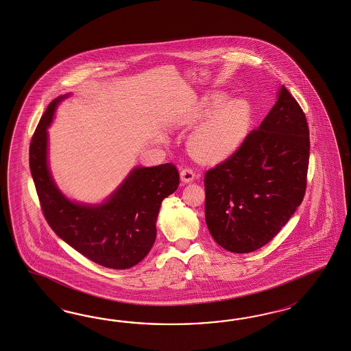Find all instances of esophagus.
Instances as JSON below:
<instances>
[{"label": "esophagus", "mask_w": 351, "mask_h": 351, "mask_svg": "<svg viewBox=\"0 0 351 351\" xmlns=\"http://www.w3.org/2000/svg\"><path fill=\"white\" fill-rule=\"evenodd\" d=\"M196 178V173L191 168H184L180 171V180L183 183H190Z\"/></svg>", "instance_id": "obj_1"}]
</instances>
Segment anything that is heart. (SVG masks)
I'll return each mask as SVG.
<instances>
[{
	"label": "heart",
	"instance_id": "1",
	"mask_svg": "<svg viewBox=\"0 0 351 351\" xmlns=\"http://www.w3.org/2000/svg\"><path fill=\"white\" fill-rule=\"evenodd\" d=\"M191 134L189 149L195 159L215 164L230 158L249 136L252 121L250 104L243 99H230L224 93H213L202 99L184 123L195 125L205 118Z\"/></svg>",
	"mask_w": 351,
	"mask_h": 351
}]
</instances>
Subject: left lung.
I'll return each mask as SVG.
<instances>
[{
    "instance_id": "obj_1",
    "label": "left lung",
    "mask_w": 351,
    "mask_h": 351,
    "mask_svg": "<svg viewBox=\"0 0 351 351\" xmlns=\"http://www.w3.org/2000/svg\"><path fill=\"white\" fill-rule=\"evenodd\" d=\"M309 150L305 114L282 84L261 127L205 173V221L219 246L245 254L277 236L304 199Z\"/></svg>"
}]
</instances>
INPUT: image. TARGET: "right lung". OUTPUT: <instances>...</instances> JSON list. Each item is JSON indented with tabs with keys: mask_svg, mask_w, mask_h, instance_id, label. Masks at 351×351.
Returning <instances> with one entry per match:
<instances>
[{
	"mask_svg": "<svg viewBox=\"0 0 351 351\" xmlns=\"http://www.w3.org/2000/svg\"><path fill=\"white\" fill-rule=\"evenodd\" d=\"M66 96L51 101L30 141V173L40 208L52 230L83 256L106 268L128 269L151 250L161 202L178 189L180 173L171 162L134 168L101 205L68 200L47 164V128Z\"/></svg>",
	"mask_w": 351,
	"mask_h": 351,
	"instance_id": "add662e5",
	"label": "right lung"
}]
</instances>
